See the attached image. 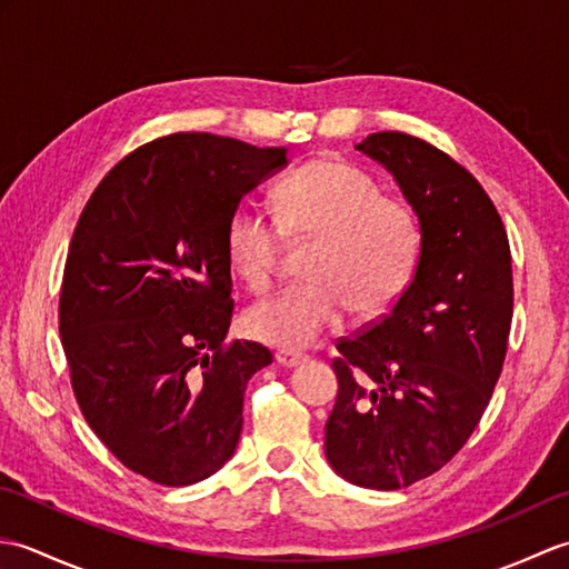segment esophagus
I'll list each match as a JSON object with an SVG mask.
<instances>
[{
	"label": "esophagus",
	"mask_w": 569,
	"mask_h": 569,
	"mask_svg": "<svg viewBox=\"0 0 569 569\" xmlns=\"http://www.w3.org/2000/svg\"><path fill=\"white\" fill-rule=\"evenodd\" d=\"M308 357L303 352H293V349H278L276 352V361L281 367H298L300 361H306Z\"/></svg>",
	"instance_id": "obj_1"
}]
</instances>
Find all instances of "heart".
Segmentation results:
<instances>
[{
  "mask_svg": "<svg viewBox=\"0 0 569 569\" xmlns=\"http://www.w3.org/2000/svg\"><path fill=\"white\" fill-rule=\"evenodd\" d=\"M276 219L239 202L224 224L232 271L253 291L273 281L283 232L316 237L308 281L286 286L247 310V330L263 345L306 349L342 328L349 310L381 316L408 288L420 259V222L408 202L383 198L381 186L345 161H312L273 188Z\"/></svg>",
  "mask_w": 569,
  "mask_h": 569,
  "instance_id": "heart-1",
  "label": "heart"
}]
</instances>
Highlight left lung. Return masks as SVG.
Returning a JSON list of instances; mask_svg holds the SVG:
<instances>
[{"instance_id":"8db88e82","label":"left lung","mask_w":569,"mask_h":569,"mask_svg":"<svg viewBox=\"0 0 569 569\" xmlns=\"http://www.w3.org/2000/svg\"><path fill=\"white\" fill-rule=\"evenodd\" d=\"M357 151L416 210L420 259L391 310L337 342L325 455L352 485L393 491L442 469L485 416L509 347L511 249L487 190L438 147L379 131Z\"/></svg>"}]
</instances>
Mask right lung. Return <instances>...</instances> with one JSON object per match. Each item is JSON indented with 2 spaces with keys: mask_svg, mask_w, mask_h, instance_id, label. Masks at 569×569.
<instances>
[{
  "mask_svg": "<svg viewBox=\"0 0 569 569\" xmlns=\"http://www.w3.org/2000/svg\"><path fill=\"white\" fill-rule=\"evenodd\" d=\"M286 149L180 131L124 156L70 239L58 328L72 393L119 462L188 487L234 455L249 379L273 357L224 342V224Z\"/></svg>",
  "mask_w": 569,
  "mask_h": 569,
  "instance_id": "add662e5",
  "label": "right lung"
}]
</instances>
